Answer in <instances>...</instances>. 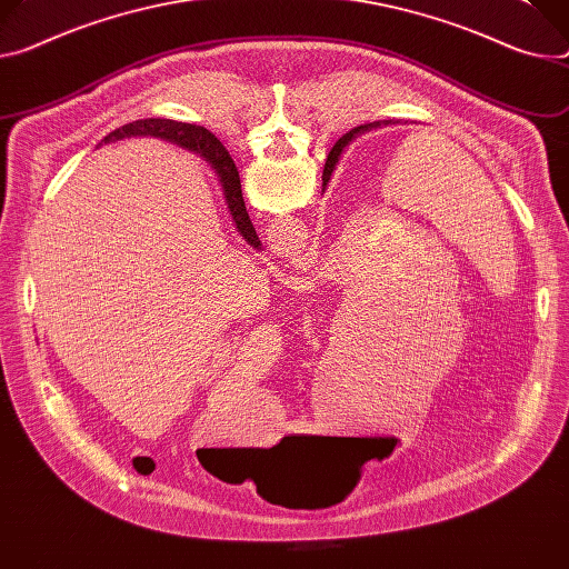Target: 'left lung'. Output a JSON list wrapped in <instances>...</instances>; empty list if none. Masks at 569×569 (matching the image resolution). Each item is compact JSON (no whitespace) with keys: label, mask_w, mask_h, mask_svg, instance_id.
I'll return each mask as SVG.
<instances>
[{"label":"left lung","mask_w":569,"mask_h":569,"mask_svg":"<svg viewBox=\"0 0 569 569\" xmlns=\"http://www.w3.org/2000/svg\"><path fill=\"white\" fill-rule=\"evenodd\" d=\"M381 124H390L388 120L386 122H372V124H363V127H356L353 131H349L351 136H356V133H360V131H370V129H377V127H381ZM325 174H329V166L325 168ZM325 181H327V177H325Z\"/></svg>","instance_id":"8db88e82"}]
</instances>
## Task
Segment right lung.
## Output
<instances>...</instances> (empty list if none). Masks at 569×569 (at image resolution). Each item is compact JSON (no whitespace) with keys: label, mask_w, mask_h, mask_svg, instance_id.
I'll list each match as a JSON object with an SVG mask.
<instances>
[{"label":"right lung","mask_w":569,"mask_h":569,"mask_svg":"<svg viewBox=\"0 0 569 569\" xmlns=\"http://www.w3.org/2000/svg\"><path fill=\"white\" fill-rule=\"evenodd\" d=\"M131 136H153V138L177 142V144L188 147L190 151L199 153V157L216 170V174L222 183V192H224L227 206L231 211V218L236 222V229L242 233V238L249 244H253V247L261 244V240H258V236L253 231V224L249 220L247 206H244V199H242L238 168H236L233 159L229 157V151L224 149V144L211 131L186 124V122L147 118V120H136V122H129V124L111 131L101 142H116V140L131 138Z\"/></svg>","instance_id":"right-lung-1"}]
</instances>
